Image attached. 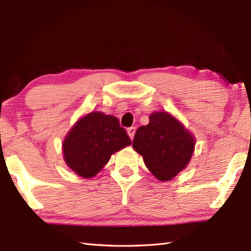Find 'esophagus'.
<instances>
[{
	"mask_svg": "<svg viewBox=\"0 0 251 251\" xmlns=\"http://www.w3.org/2000/svg\"><path fill=\"white\" fill-rule=\"evenodd\" d=\"M135 132H136V127H129V128L127 129V134H128V136H129V138H130L131 140L134 139Z\"/></svg>",
	"mask_w": 251,
	"mask_h": 251,
	"instance_id": "esophagus-1",
	"label": "esophagus"
}]
</instances>
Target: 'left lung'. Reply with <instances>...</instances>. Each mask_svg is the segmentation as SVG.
Returning a JSON list of instances; mask_svg holds the SVG:
<instances>
[{
	"mask_svg": "<svg viewBox=\"0 0 251 251\" xmlns=\"http://www.w3.org/2000/svg\"><path fill=\"white\" fill-rule=\"evenodd\" d=\"M147 126L137 129L132 148L158 180L173 179L186 167L194 151V139L166 112L150 115Z\"/></svg>",
	"mask_w": 251,
	"mask_h": 251,
	"instance_id": "left-lung-1",
	"label": "left lung"
}]
</instances>
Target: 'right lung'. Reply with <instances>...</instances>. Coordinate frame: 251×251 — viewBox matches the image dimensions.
Returning a JSON list of instances; mask_svg holds the SVG:
<instances>
[{"label":"right lung","instance_id":"1","mask_svg":"<svg viewBox=\"0 0 251 251\" xmlns=\"http://www.w3.org/2000/svg\"><path fill=\"white\" fill-rule=\"evenodd\" d=\"M131 141L113 115L93 112L77 121L63 141V156L74 173L94 177L109 162L112 154Z\"/></svg>","mask_w":251,"mask_h":251}]
</instances>
